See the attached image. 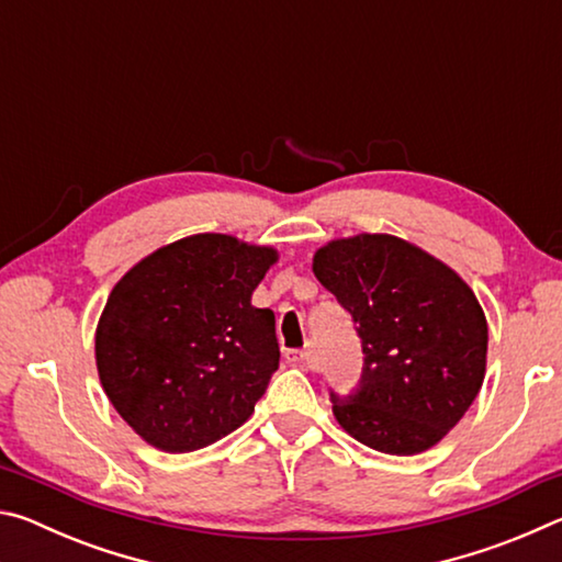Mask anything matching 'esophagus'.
Instances as JSON below:
<instances>
[{"instance_id":"34e87169","label":"esophagus","mask_w":562,"mask_h":562,"mask_svg":"<svg viewBox=\"0 0 562 562\" xmlns=\"http://www.w3.org/2000/svg\"><path fill=\"white\" fill-rule=\"evenodd\" d=\"M284 357H288V361H292V364L304 367L310 361V351L307 349H288L284 351Z\"/></svg>"}]
</instances>
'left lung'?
Segmentation results:
<instances>
[{
    "mask_svg": "<svg viewBox=\"0 0 562 562\" xmlns=\"http://www.w3.org/2000/svg\"><path fill=\"white\" fill-rule=\"evenodd\" d=\"M312 270L355 319L364 351L357 392H329L341 429L392 456L431 449L469 412L486 374L488 325L473 290L394 235L331 240Z\"/></svg>",
    "mask_w": 562,
    "mask_h": 562,
    "instance_id": "1",
    "label": "left lung"
}]
</instances>
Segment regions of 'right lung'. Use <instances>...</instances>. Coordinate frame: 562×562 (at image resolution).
Here are the masks:
<instances>
[{
  "mask_svg": "<svg viewBox=\"0 0 562 562\" xmlns=\"http://www.w3.org/2000/svg\"><path fill=\"white\" fill-rule=\"evenodd\" d=\"M272 247L221 233L170 243L123 274L97 327L103 392L140 439L188 453L243 426L280 367L252 292Z\"/></svg>",
  "mask_w": 562,
  "mask_h": 562,
  "instance_id": "1",
  "label": "right lung"
}]
</instances>
